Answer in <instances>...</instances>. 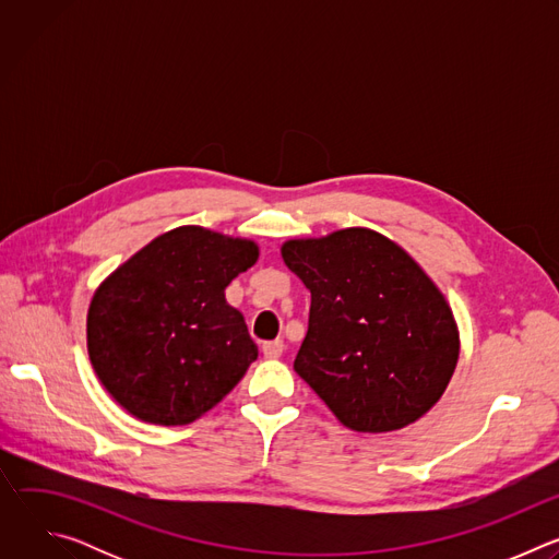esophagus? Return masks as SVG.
<instances>
[{
  "label": "esophagus",
  "mask_w": 559,
  "mask_h": 559,
  "mask_svg": "<svg viewBox=\"0 0 559 559\" xmlns=\"http://www.w3.org/2000/svg\"><path fill=\"white\" fill-rule=\"evenodd\" d=\"M263 356L265 358H281L283 352H285V343L283 341H270V343H263Z\"/></svg>",
  "instance_id": "esophagus-1"
}]
</instances>
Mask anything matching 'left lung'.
<instances>
[{
	"instance_id": "obj_1",
	"label": "left lung",
	"mask_w": 559,
	"mask_h": 559,
	"mask_svg": "<svg viewBox=\"0 0 559 559\" xmlns=\"http://www.w3.org/2000/svg\"><path fill=\"white\" fill-rule=\"evenodd\" d=\"M281 254L311 292L296 373L354 431L423 418L453 376L460 341L451 307L420 265L365 227L296 238Z\"/></svg>"
}]
</instances>
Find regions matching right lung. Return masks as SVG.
I'll return each instance as SVG.
<instances>
[{
    "instance_id": "add662e5",
    "label": "right lung",
    "mask_w": 559,
    "mask_h": 559,
    "mask_svg": "<svg viewBox=\"0 0 559 559\" xmlns=\"http://www.w3.org/2000/svg\"><path fill=\"white\" fill-rule=\"evenodd\" d=\"M259 259L197 225L156 236L95 292L88 354L115 401L152 425H188L243 378L259 349L225 287Z\"/></svg>"
}]
</instances>
